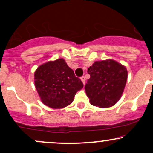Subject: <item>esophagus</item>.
Instances as JSON below:
<instances>
[{
    "label": "esophagus",
    "instance_id": "34e87169",
    "mask_svg": "<svg viewBox=\"0 0 153 153\" xmlns=\"http://www.w3.org/2000/svg\"><path fill=\"white\" fill-rule=\"evenodd\" d=\"M80 80H81V81L82 82V83H83V85H85V77L82 76L81 78H80Z\"/></svg>",
    "mask_w": 153,
    "mask_h": 153
}]
</instances>
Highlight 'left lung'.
<instances>
[{"label": "left lung", "mask_w": 153, "mask_h": 153, "mask_svg": "<svg viewBox=\"0 0 153 153\" xmlns=\"http://www.w3.org/2000/svg\"><path fill=\"white\" fill-rule=\"evenodd\" d=\"M91 78L85 91L91 105L99 108L113 106L122 97L127 83V68L111 59L96 61L88 68Z\"/></svg>", "instance_id": "1"}]
</instances>
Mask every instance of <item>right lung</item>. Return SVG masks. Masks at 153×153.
<instances>
[{"mask_svg":"<svg viewBox=\"0 0 153 153\" xmlns=\"http://www.w3.org/2000/svg\"><path fill=\"white\" fill-rule=\"evenodd\" d=\"M34 85L42 102L54 109L71 104L76 93L83 87L62 58L39 66L34 72Z\"/></svg>","mask_w":153,"mask_h":153,"instance_id":"add662e5","label":"right lung"}]
</instances>
